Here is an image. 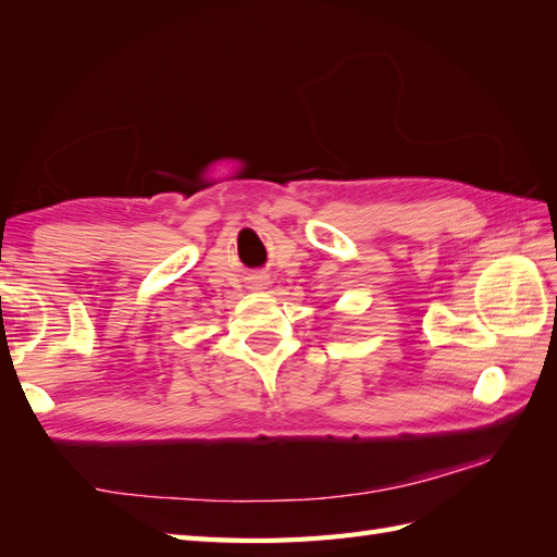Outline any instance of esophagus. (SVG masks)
Wrapping results in <instances>:
<instances>
[{
	"instance_id": "1",
	"label": "esophagus",
	"mask_w": 557,
	"mask_h": 557,
	"mask_svg": "<svg viewBox=\"0 0 557 557\" xmlns=\"http://www.w3.org/2000/svg\"><path fill=\"white\" fill-rule=\"evenodd\" d=\"M262 283H264V281H262Z\"/></svg>"
}]
</instances>
